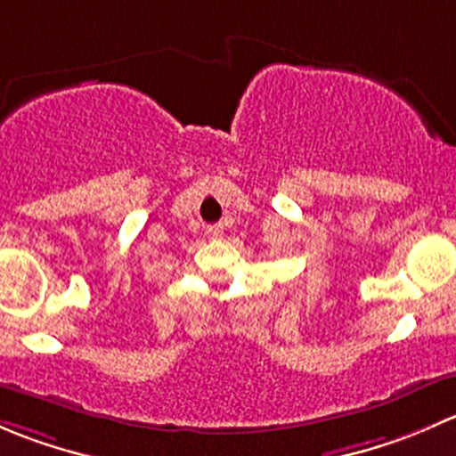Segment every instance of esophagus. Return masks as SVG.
<instances>
[{"label":"esophagus","mask_w":456,"mask_h":456,"mask_svg":"<svg viewBox=\"0 0 456 456\" xmlns=\"http://www.w3.org/2000/svg\"><path fill=\"white\" fill-rule=\"evenodd\" d=\"M223 233H224L223 224H209V227H207V236H209L211 240H220Z\"/></svg>","instance_id":"34e87169"}]
</instances>
